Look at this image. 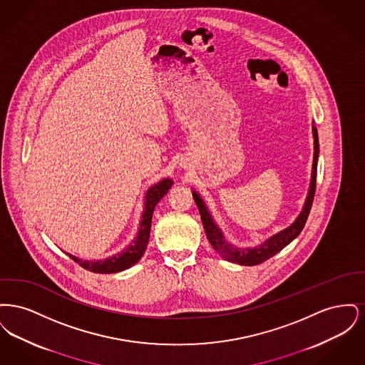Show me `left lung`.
Wrapping results in <instances>:
<instances>
[{"label": "left lung", "instance_id": "left-lung-1", "mask_svg": "<svg viewBox=\"0 0 365 365\" xmlns=\"http://www.w3.org/2000/svg\"><path fill=\"white\" fill-rule=\"evenodd\" d=\"M312 134H313V163H312V174H311V183H309V189L308 194L304 202V207L301 209L299 215L297 216L294 222L286 228H283L282 231H279L277 234H274L272 237L267 238L264 242L259 243L253 247H240L235 246L231 242H227L226 237L223 234V231L220 230V227L217 226V223L215 222L208 205L205 204V201L202 200V197L195 190H192V198L198 207L200 215H201V220L204 225L205 234L208 237L209 242L213 246V249L227 261L230 262H235L240 265H257L268 259H271L272 256H275L279 253L283 247H286L289 243L295 240L299 232L302 231V228L307 223V219L309 216V212L312 208L313 197H314V190H316V173H317V158H319V137H317V130L312 123Z\"/></svg>", "mask_w": 365, "mask_h": 365}]
</instances>
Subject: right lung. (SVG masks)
I'll return each mask as SVG.
<instances>
[{
  "instance_id": "1",
  "label": "right lung",
  "mask_w": 365,
  "mask_h": 365,
  "mask_svg": "<svg viewBox=\"0 0 365 365\" xmlns=\"http://www.w3.org/2000/svg\"><path fill=\"white\" fill-rule=\"evenodd\" d=\"M173 183L174 182L170 178H165L146 190L143 197V212L140 216L137 237L125 249H123L120 253L109 256L104 260H83L70 253L67 255L82 268L96 274H116L137 264L139 259L143 256L149 242L153 210L156 208L157 202L171 189Z\"/></svg>"
}]
</instances>
